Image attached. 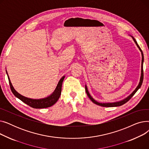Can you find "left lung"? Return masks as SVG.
Returning a JSON list of instances; mask_svg holds the SVG:
<instances>
[{"mask_svg":"<svg viewBox=\"0 0 149 149\" xmlns=\"http://www.w3.org/2000/svg\"><path fill=\"white\" fill-rule=\"evenodd\" d=\"M133 38V40H134V41L135 42V43H136V46H138V48H139V51H141V55H142V61H141V77H140V80H139V83L138 85V86L136 88V89L134 90V91L130 95H129L127 98H124V100H122L121 101H116V102H113V103H99L98 102V101H97L96 100H95L94 99H93L91 95H90V93L88 90V88H87V86L85 85V90H86V92L87 95L88 96V97L90 98V100L92 101V102L93 103H95L97 105H99L100 106H103V107H117V106H120L124 104H125L126 103H127V101L133 97L135 93L137 92V91L141 88V86L142 85V83H143V78H144V74H143V62H144V55H143V51L141 49L140 47L139 46V45H138L136 40L135 39V38L134 37L131 36Z\"/></svg>","mask_w":149,"mask_h":149,"instance_id":"8db88e82","label":"left lung"}]
</instances>
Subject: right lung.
<instances>
[{
    "mask_svg": "<svg viewBox=\"0 0 149 149\" xmlns=\"http://www.w3.org/2000/svg\"><path fill=\"white\" fill-rule=\"evenodd\" d=\"M6 72L8 75V78L10 88L13 94L17 98H18L19 100H20L22 101H23V103H25V104H28L30 107L35 108V109H43V108L49 107L52 106L57 102L60 97L62 83L65 77V76H63L61 78V79L58 83V84L57 86L56 89H55L54 92L49 96L44 98H41V99H32V98L25 97L24 96L20 95V93H19L14 89V87L12 85V83L10 80L9 76L8 75L6 70Z\"/></svg>",
    "mask_w": 149,
    "mask_h": 149,
    "instance_id": "add662e5",
    "label": "right lung"
}]
</instances>
